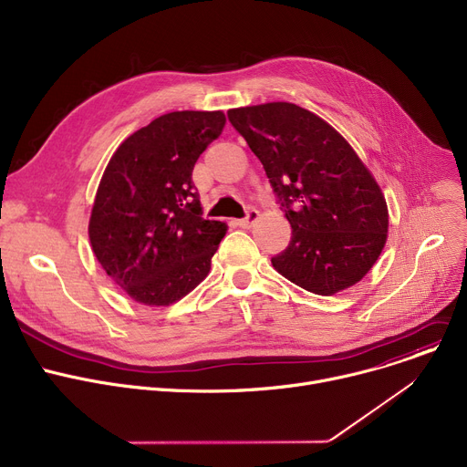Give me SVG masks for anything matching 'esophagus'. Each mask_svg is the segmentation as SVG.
Segmentation results:
<instances>
[{
	"instance_id": "34e87169",
	"label": "esophagus",
	"mask_w": 467,
	"mask_h": 467,
	"mask_svg": "<svg viewBox=\"0 0 467 467\" xmlns=\"http://www.w3.org/2000/svg\"><path fill=\"white\" fill-rule=\"evenodd\" d=\"M257 217H259V212L257 210H250V212H247V215L244 217V220L236 222V225L242 227V229H250L257 222Z\"/></svg>"
}]
</instances>
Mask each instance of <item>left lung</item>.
Segmentation results:
<instances>
[{
  "label": "left lung",
  "mask_w": 467,
  "mask_h": 467,
  "mask_svg": "<svg viewBox=\"0 0 467 467\" xmlns=\"http://www.w3.org/2000/svg\"><path fill=\"white\" fill-rule=\"evenodd\" d=\"M227 116L263 163L293 229L272 266L321 296L358 284L385 247L389 208L353 146L295 103L240 107Z\"/></svg>",
  "instance_id": "8db88e82"
}]
</instances>
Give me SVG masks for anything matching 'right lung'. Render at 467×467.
<instances>
[{
    "label": "right lung",
    "mask_w": 467,
    "mask_h": 467,
    "mask_svg": "<svg viewBox=\"0 0 467 467\" xmlns=\"http://www.w3.org/2000/svg\"><path fill=\"white\" fill-rule=\"evenodd\" d=\"M225 121L222 110L163 114L123 140L101 176L88 225L91 250L139 304L171 306L210 272L227 225L202 220L192 172Z\"/></svg>",
    "instance_id": "add662e5"
}]
</instances>
